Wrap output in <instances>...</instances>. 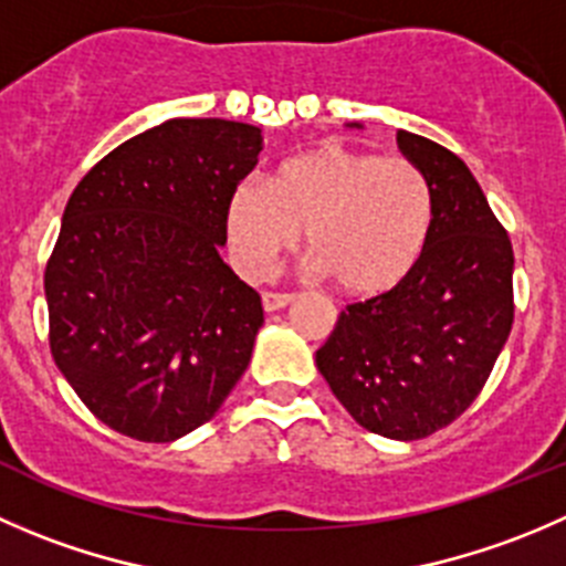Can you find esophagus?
<instances>
[{
    "label": "esophagus",
    "instance_id": "obj_1",
    "mask_svg": "<svg viewBox=\"0 0 566 566\" xmlns=\"http://www.w3.org/2000/svg\"><path fill=\"white\" fill-rule=\"evenodd\" d=\"M293 301V295L287 293H262V310L265 312H279Z\"/></svg>",
    "mask_w": 566,
    "mask_h": 566
}]
</instances>
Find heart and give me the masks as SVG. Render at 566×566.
I'll return each mask as SVG.
<instances>
[{"mask_svg":"<svg viewBox=\"0 0 566 566\" xmlns=\"http://www.w3.org/2000/svg\"><path fill=\"white\" fill-rule=\"evenodd\" d=\"M434 188L400 157L321 144L284 160L268 185L245 182L227 207L240 271L265 276L306 229L312 268L343 293L373 298L415 273L434 232Z\"/></svg>","mask_w":566,"mask_h":566,"instance_id":"b5f03b06","label":"heart"}]
</instances>
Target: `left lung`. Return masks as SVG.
<instances>
[{
    "instance_id": "8db88e82",
    "label": "left lung",
    "mask_w": 566,
    "mask_h": 566,
    "mask_svg": "<svg viewBox=\"0 0 566 566\" xmlns=\"http://www.w3.org/2000/svg\"><path fill=\"white\" fill-rule=\"evenodd\" d=\"M398 146L434 188L429 249L403 284L345 306L315 361L361 429L411 442L457 420L490 378L514 321V251L453 151L403 129Z\"/></svg>"
}]
</instances>
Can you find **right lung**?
Returning <instances> with one entry per match:
<instances>
[{"mask_svg":"<svg viewBox=\"0 0 566 566\" xmlns=\"http://www.w3.org/2000/svg\"><path fill=\"white\" fill-rule=\"evenodd\" d=\"M256 126L171 118L82 177L43 276L54 365L118 434L174 442L245 373L262 301L223 262L227 207Z\"/></svg>","mask_w":566,"mask_h":566,"instance_id":"1","label":"right lung"}]
</instances>
